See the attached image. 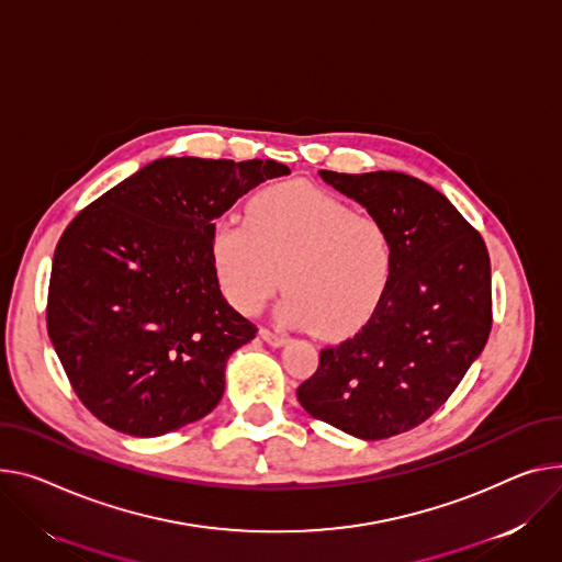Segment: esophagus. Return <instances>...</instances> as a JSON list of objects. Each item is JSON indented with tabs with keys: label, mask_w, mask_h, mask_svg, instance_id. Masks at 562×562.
<instances>
[{
	"label": "esophagus",
	"mask_w": 562,
	"mask_h": 562,
	"mask_svg": "<svg viewBox=\"0 0 562 562\" xmlns=\"http://www.w3.org/2000/svg\"><path fill=\"white\" fill-rule=\"evenodd\" d=\"M259 336H261V339H265L267 344L276 346V348H280V346L286 344V336H284L282 331H273V329H269V327H261V329H259Z\"/></svg>",
	"instance_id": "esophagus-1"
}]
</instances>
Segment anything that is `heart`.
<instances>
[{
	"mask_svg": "<svg viewBox=\"0 0 562 562\" xmlns=\"http://www.w3.org/2000/svg\"><path fill=\"white\" fill-rule=\"evenodd\" d=\"M212 265L223 295L255 314L282 289L280 321L321 339L352 334L384 301L395 250L384 223L314 187H273L246 207V223L218 221Z\"/></svg>",
	"mask_w": 562,
	"mask_h": 562,
	"instance_id": "1",
	"label": "heart"
}]
</instances>
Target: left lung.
<instances>
[{"label":"left lung","instance_id":"8db88e82","mask_svg":"<svg viewBox=\"0 0 562 562\" xmlns=\"http://www.w3.org/2000/svg\"><path fill=\"white\" fill-rule=\"evenodd\" d=\"M380 218L395 250L384 301L295 395L310 416L363 440L423 425L461 384L493 327L491 257L431 184L397 171H321Z\"/></svg>","mask_w":562,"mask_h":562}]
</instances>
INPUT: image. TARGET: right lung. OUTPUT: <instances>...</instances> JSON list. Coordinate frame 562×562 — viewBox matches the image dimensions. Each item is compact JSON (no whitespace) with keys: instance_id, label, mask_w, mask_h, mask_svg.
Masks as SVG:
<instances>
[{"instance_id":"obj_1","label":"right lung","mask_w":562,"mask_h":562,"mask_svg":"<svg viewBox=\"0 0 562 562\" xmlns=\"http://www.w3.org/2000/svg\"><path fill=\"white\" fill-rule=\"evenodd\" d=\"M286 173L276 160L160 158L71 218L54 252L47 331L92 416L151 438L218 404L226 361L257 327L221 293L212 221Z\"/></svg>"}]
</instances>
